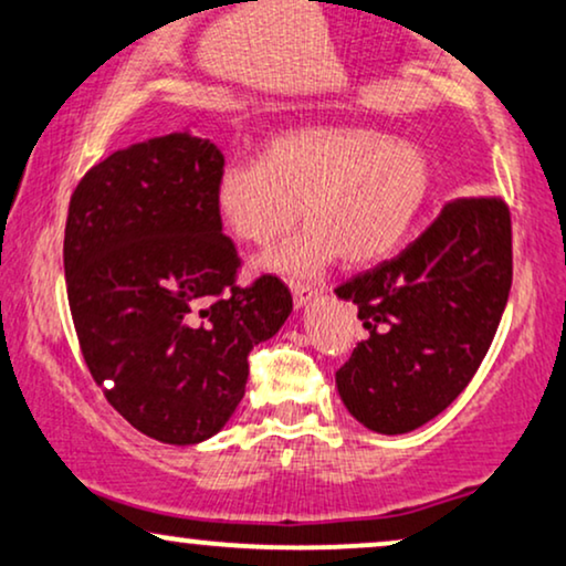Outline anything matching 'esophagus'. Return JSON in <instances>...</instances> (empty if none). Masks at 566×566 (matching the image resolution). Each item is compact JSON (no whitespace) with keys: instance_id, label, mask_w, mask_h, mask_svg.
<instances>
[{"instance_id":"34e87169","label":"esophagus","mask_w":566,"mask_h":566,"mask_svg":"<svg viewBox=\"0 0 566 566\" xmlns=\"http://www.w3.org/2000/svg\"><path fill=\"white\" fill-rule=\"evenodd\" d=\"M291 294H294L296 310H304L306 304H312L317 298V289H312V285H302V283H291Z\"/></svg>"}]
</instances>
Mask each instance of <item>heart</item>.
<instances>
[{
	"label": "heart",
	"instance_id": "heart-1",
	"mask_svg": "<svg viewBox=\"0 0 566 566\" xmlns=\"http://www.w3.org/2000/svg\"><path fill=\"white\" fill-rule=\"evenodd\" d=\"M432 165L422 146L369 125H304L275 136L260 163L228 165L214 180V214L235 241L270 247L310 220L262 264L306 277L344 260H386L422 214Z\"/></svg>",
	"mask_w": 566,
	"mask_h": 566
}]
</instances>
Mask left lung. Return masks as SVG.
<instances>
[{"mask_svg":"<svg viewBox=\"0 0 566 566\" xmlns=\"http://www.w3.org/2000/svg\"><path fill=\"white\" fill-rule=\"evenodd\" d=\"M512 289V220L496 197L453 199L394 260L338 285L369 336L336 373L367 430L403 436L457 399L485 359Z\"/></svg>","mask_w":566,"mask_h":566,"instance_id":"left-lung-1","label":"left lung"}]
</instances>
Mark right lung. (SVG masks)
<instances>
[{"label":"right lung","instance_id":"right-lung-1","mask_svg":"<svg viewBox=\"0 0 566 566\" xmlns=\"http://www.w3.org/2000/svg\"><path fill=\"white\" fill-rule=\"evenodd\" d=\"M222 165L218 144L172 130L102 159L70 199L62 254L83 359L104 399L159 443L226 428L249 352L294 310L275 275L235 285L239 254L212 201Z\"/></svg>","mask_w":566,"mask_h":566}]
</instances>
